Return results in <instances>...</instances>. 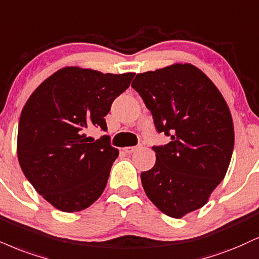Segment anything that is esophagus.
<instances>
[{"label": "esophagus", "mask_w": 259, "mask_h": 259, "mask_svg": "<svg viewBox=\"0 0 259 259\" xmlns=\"http://www.w3.org/2000/svg\"><path fill=\"white\" fill-rule=\"evenodd\" d=\"M135 151H136V147H124L123 148V152L126 154H132L133 152H135Z\"/></svg>", "instance_id": "obj_1"}]
</instances>
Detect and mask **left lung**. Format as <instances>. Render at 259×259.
<instances>
[{
  "mask_svg": "<svg viewBox=\"0 0 259 259\" xmlns=\"http://www.w3.org/2000/svg\"><path fill=\"white\" fill-rule=\"evenodd\" d=\"M132 87L158 132L171 138L153 147L155 164L141 174L142 187L161 212L182 219L204 206L226 176L234 148L232 113L212 80L187 62L138 73Z\"/></svg>",
  "mask_w": 259,
  "mask_h": 259,
  "instance_id": "left-lung-1",
  "label": "left lung"
}]
</instances>
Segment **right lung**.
I'll return each mask as SVG.
<instances>
[{
  "mask_svg": "<svg viewBox=\"0 0 259 259\" xmlns=\"http://www.w3.org/2000/svg\"><path fill=\"white\" fill-rule=\"evenodd\" d=\"M134 76L62 67L27 99L18 127V160L36 192L58 210L78 212L105 191L119 152L108 136L94 141L85 130H107L104 117Z\"/></svg>",
  "mask_w": 259,
  "mask_h": 259,
  "instance_id": "obj_1",
  "label": "right lung"
}]
</instances>
